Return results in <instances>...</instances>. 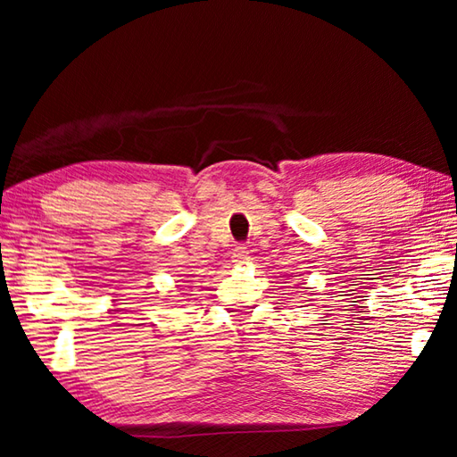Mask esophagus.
Segmentation results:
<instances>
[{
	"label": "esophagus",
	"instance_id": "34e87169",
	"mask_svg": "<svg viewBox=\"0 0 457 457\" xmlns=\"http://www.w3.org/2000/svg\"><path fill=\"white\" fill-rule=\"evenodd\" d=\"M250 260V252H247L245 245H237L234 253H231V262H234L236 266H244L245 262Z\"/></svg>",
	"mask_w": 457,
	"mask_h": 457
}]
</instances>
